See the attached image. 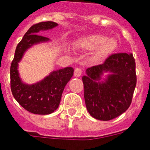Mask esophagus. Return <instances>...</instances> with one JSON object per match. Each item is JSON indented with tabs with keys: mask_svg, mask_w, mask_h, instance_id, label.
<instances>
[{
	"mask_svg": "<svg viewBox=\"0 0 150 150\" xmlns=\"http://www.w3.org/2000/svg\"><path fill=\"white\" fill-rule=\"evenodd\" d=\"M82 74V70L80 68H76L74 70V76L76 77H80Z\"/></svg>",
	"mask_w": 150,
	"mask_h": 150,
	"instance_id": "34e87169",
	"label": "esophagus"
}]
</instances>
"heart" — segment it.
<instances>
[{
	"mask_svg": "<svg viewBox=\"0 0 150 150\" xmlns=\"http://www.w3.org/2000/svg\"><path fill=\"white\" fill-rule=\"evenodd\" d=\"M119 45L116 38H107L101 34H90L80 38L76 42L79 49L88 51H93L92 60L94 62H101L112 55Z\"/></svg>",
	"mask_w": 150,
	"mask_h": 150,
	"instance_id": "obj_1",
	"label": "heart"
}]
</instances>
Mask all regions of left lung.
I'll list each match as a JSON object with an SVG mask.
<instances>
[{
    "mask_svg": "<svg viewBox=\"0 0 150 150\" xmlns=\"http://www.w3.org/2000/svg\"><path fill=\"white\" fill-rule=\"evenodd\" d=\"M86 74L82 78L84 100L91 117L107 121L126 112L137 85L133 54H112L103 64L86 69Z\"/></svg>",
    "mask_w": 150,
    "mask_h": 150,
    "instance_id": "1",
    "label": "left lung"
}]
</instances>
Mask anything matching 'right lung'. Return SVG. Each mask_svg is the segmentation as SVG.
I'll return each instance as SVG.
<instances>
[{"label":"right lung","instance_id":"add662e5","mask_svg":"<svg viewBox=\"0 0 150 150\" xmlns=\"http://www.w3.org/2000/svg\"><path fill=\"white\" fill-rule=\"evenodd\" d=\"M58 24L55 22H40L34 24L17 44L11 66V87L13 97L26 110L39 115H47L58 108L64 87L74 75V68L54 70L39 82L28 84L20 76L18 65L25 52L36 44L50 41L38 34L40 31L51 30Z\"/></svg>","mask_w":150,"mask_h":150}]
</instances>
